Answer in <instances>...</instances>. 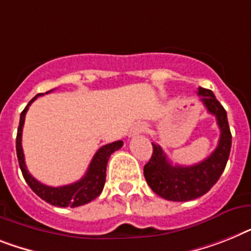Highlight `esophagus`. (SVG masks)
<instances>
[{
	"mask_svg": "<svg viewBox=\"0 0 251 251\" xmlns=\"http://www.w3.org/2000/svg\"><path fill=\"white\" fill-rule=\"evenodd\" d=\"M146 129V126L144 123H138L136 127L133 128V133H141V132H144Z\"/></svg>",
	"mask_w": 251,
	"mask_h": 251,
	"instance_id": "esophagus-1",
	"label": "esophagus"
}]
</instances>
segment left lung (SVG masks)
Listing matches in <instances>:
<instances>
[{
	"label": "left lung",
	"mask_w": 251,
	"mask_h": 251,
	"mask_svg": "<svg viewBox=\"0 0 251 251\" xmlns=\"http://www.w3.org/2000/svg\"><path fill=\"white\" fill-rule=\"evenodd\" d=\"M198 95L206 110L217 118L221 129L218 146L212 154L195 165H172L163 149L152 144V155L144 167V175L151 190L171 201H190L205 195L217 183L228 160L232 136L227 113L210 90L199 88Z\"/></svg>",
	"instance_id": "8db88e82"
}]
</instances>
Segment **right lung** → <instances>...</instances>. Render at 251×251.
I'll return each mask as SVG.
<instances>
[{
  "mask_svg": "<svg viewBox=\"0 0 251 251\" xmlns=\"http://www.w3.org/2000/svg\"><path fill=\"white\" fill-rule=\"evenodd\" d=\"M38 96H41V93L33 97L25 106V109L20 114V122H19L18 134H16V155H18L19 165H20V169H22L23 177H24L29 187L32 188L39 198L49 202V204L55 205V206L75 208V206H80V205L92 201L102 192L105 179H106L107 161H109V158H110V155L113 154L114 151L119 150L123 146V141H115V142L107 144L99 149L95 156L92 158V160H91L86 175L80 178L79 181L74 182L72 185L61 186V187H51V186L43 185L39 181H37L36 178L33 177L26 169L24 152H23L22 148V133L24 121H25V114L28 111V107L30 106V103L36 100Z\"/></svg>",
  "mask_w": 251,
  "mask_h": 251,
  "instance_id": "right-lung-1",
  "label": "right lung"
}]
</instances>
